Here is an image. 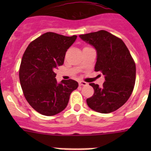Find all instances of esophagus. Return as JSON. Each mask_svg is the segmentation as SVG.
Segmentation results:
<instances>
[{
  "mask_svg": "<svg viewBox=\"0 0 151 151\" xmlns=\"http://www.w3.org/2000/svg\"><path fill=\"white\" fill-rule=\"evenodd\" d=\"M79 85H80V86H86V85H88V83L84 81H80L79 82Z\"/></svg>",
  "mask_w": 151,
  "mask_h": 151,
  "instance_id": "34e87169",
  "label": "esophagus"
}]
</instances>
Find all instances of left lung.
<instances>
[{
    "instance_id": "8db88e82",
    "label": "left lung",
    "mask_w": 151,
    "mask_h": 151,
    "mask_svg": "<svg viewBox=\"0 0 151 151\" xmlns=\"http://www.w3.org/2000/svg\"><path fill=\"white\" fill-rule=\"evenodd\" d=\"M96 50L95 71L104 75L101 87L90 83L94 93L87 99L88 106L100 113H109L122 106L133 91L136 66L129 50L119 38L106 30L80 35Z\"/></svg>"
}]
</instances>
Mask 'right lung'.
<instances>
[{
	"instance_id": "obj_1",
	"label": "right lung",
	"mask_w": 151,
	"mask_h": 151,
	"mask_svg": "<svg viewBox=\"0 0 151 151\" xmlns=\"http://www.w3.org/2000/svg\"><path fill=\"white\" fill-rule=\"evenodd\" d=\"M77 36H65L47 32L28 45L19 68V81L29 104L40 114L52 116L66 107L75 80H56L55 69L63 64L65 55Z\"/></svg>"
}]
</instances>
